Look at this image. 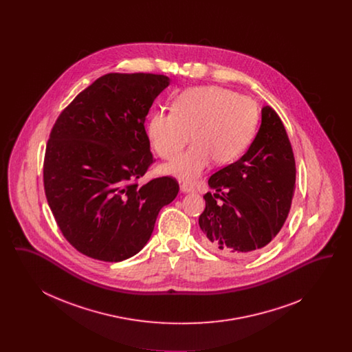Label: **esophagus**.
Returning a JSON list of instances; mask_svg holds the SVG:
<instances>
[{"mask_svg":"<svg viewBox=\"0 0 352 352\" xmlns=\"http://www.w3.org/2000/svg\"><path fill=\"white\" fill-rule=\"evenodd\" d=\"M181 191L182 192H195V188L191 187L190 184H181Z\"/></svg>","mask_w":352,"mask_h":352,"instance_id":"34e87169","label":"esophagus"}]
</instances>
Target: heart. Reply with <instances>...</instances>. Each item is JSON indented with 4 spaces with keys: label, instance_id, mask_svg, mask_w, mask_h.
<instances>
[{
    "label": "heart",
    "instance_id": "heart-1",
    "mask_svg": "<svg viewBox=\"0 0 352 352\" xmlns=\"http://www.w3.org/2000/svg\"><path fill=\"white\" fill-rule=\"evenodd\" d=\"M258 124V108L251 98L220 85H201L175 98L171 111L154 113L148 135L155 153L171 160L192 135L194 145L165 166V173L195 182L215 161L234 162L248 149Z\"/></svg>",
    "mask_w": 352,
    "mask_h": 352
}]
</instances>
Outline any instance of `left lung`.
<instances>
[{"label":"left lung","instance_id":"1","mask_svg":"<svg viewBox=\"0 0 352 352\" xmlns=\"http://www.w3.org/2000/svg\"><path fill=\"white\" fill-rule=\"evenodd\" d=\"M215 191L203 198L199 217L203 245L240 257L263 250L276 237L290 211L296 161L284 124L269 105L247 153L208 179Z\"/></svg>","mask_w":352,"mask_h":352}]
</instances>
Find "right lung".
Listing matches in <instances>:
<instances>
[{
    "label": "right lung",
    "instance_id": "add662e5",
    "mask_svg": "<svg viewBox=\"0 0 352 352\" xmlns=\"http://www.w3.org/2000/svg\"><path fill=\"white\" fill-rule=\"evenodd\" d=\"M170 79L107 74L82 91L55 121L43 184L68 243L88 257L118 263L141 251L160 210L175 199L171 177L134 184L153 164L145 120Z\"/></svg>",
    "mask_w": 352,
    "mask_h": 352
}]
</instances>
